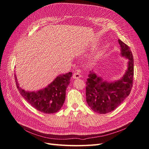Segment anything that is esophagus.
<instances>
[{
    "instance_id": "esophagus-1",
    "label": "esophagus",
    "mask_w": 149,
    "mask_h": 149,
    "mask_svg": "<svg viewBox=\"0 0 149 149\" xmlns=\"http://www.w3.org/2000/svg\"><path fill=\"white\" fill-rule=\"evenodd\" d=\"M81 75L79 74V73H78V72H75V73H74V74L73 75V78L74 79H78V78H81Z\"/></svg>"
}]
</instances>
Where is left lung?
Wrapping results in <instances>:
<instances>
[{"label":"left lung","instance_id":"1","mask_svg":"<svg viewBox=\"0 0 149 149\" xmlns=\"http://www.w3.org/2000/svg\"><path fill=\"white\" fill-rule=\"evenodd\" d=\"M121 55L128 59V68L120 79L114 82L103 81L91 71L86 82V96L88 105L99 114L114 111L123 102L131 91L134 79V58L127 45L118 40Z\"/></svg>","mask_w":149,"mask_h":149}]
</instances>
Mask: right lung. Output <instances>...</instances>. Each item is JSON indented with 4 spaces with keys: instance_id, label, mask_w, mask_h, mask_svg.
Here are the masks:
<instances>
[{
    "instance_id": "right-lung-1",
    "label": "right lung",
    "mask_w": 149,
    "mask_h": 149,
    "mask_svg": "<svg viewBox=\"0 0 149 149\" xmlns=\"http://www.w3.org/2000/svg\"><path fill=\"white\" fill-rule=\"evenodd\" d=\"M71 72L60 74L48 86L37 91H26L22 89L18 83L16 75L15 79L17 88L25 100L36 109L45 114H52L59 111L63 105L66 90L70 83Z\"/></svg>"
}]
</instances>
